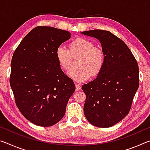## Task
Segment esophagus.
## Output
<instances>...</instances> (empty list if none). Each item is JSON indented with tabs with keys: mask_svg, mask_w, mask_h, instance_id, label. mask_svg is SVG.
<instances>
[{
	"mask_svg": "<svg viewBox=\"0 0 150 150\" xmlns=\"http://www.w3.org/2000/svg\"><path fill=\"white\" fill-rule=\"evenodd\" d=\"M75 87H76V91H77L81 90V86L79 84H77V83H76L75 84Z\"/></svg>",
	"mask_w": 150,
	"mask_h": 150,
	"instance_id": "esophagus-1",
	"label": "esophagus"
}]
</instances>
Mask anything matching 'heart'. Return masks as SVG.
Listing matches in <instances>:
<instances>
[{
    "label": "heart",
    "instance_id": "obj_1",
    "mask_svg": "<svg viewBox=\"0 0 150 150\" xmlns=\"http://www.w3.org/2000/svg\"><path fill=\"white\" fill-rule=\"evenodd\" d=\"M69 50L63 45H59L55 52V56L60 67L68 71L71 65L72 57L81 55L77 65L69 73V77L77 82H85L93 76L98 75L102 70L105 62L103 50L95 46L91 40L78 38L69 44Z\"/></svg>",
    "mask_w": 150,
    "mask_h": 150
}]
</instances>
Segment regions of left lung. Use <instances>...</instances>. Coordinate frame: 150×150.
<instances>
[{"instance_id":"8db88e82","label":"left lung","mask_w":150,"mask_h":150,"mask_svg":"<svg viewBox=\"0 0 150 150\" xmlns=\"http://www.w3.org/2000/svg\"><path fill=\"white\" fill-rule=\"evenodd\" d=\"M81 34L99 40L105 56L96 78L82 86L86 95L85 116L93 126L108 128L130 112L139 87L138 63L125 43L109 31L93 30Z\"/></svg>"}]
</instances>
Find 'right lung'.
<instances>
[{
    "label": "right lung",
    "mask_w": 150,
    "mask_h": 150,
    "mask_svg": "<svg viewBox=\"0 0 150 150\" xmlns=\"http://www.w3.org/2000/svg\"><path fill=\"white\" fill-rule=\"evenodd\" d=\"M70 38L65 30L37 26L14 52L10 85L15 103L22 115L35 125L48 127L62 120L75 90L55 56L57 48Z\"/></svg>",
    "instance_id": "1"
}]
</instances>
